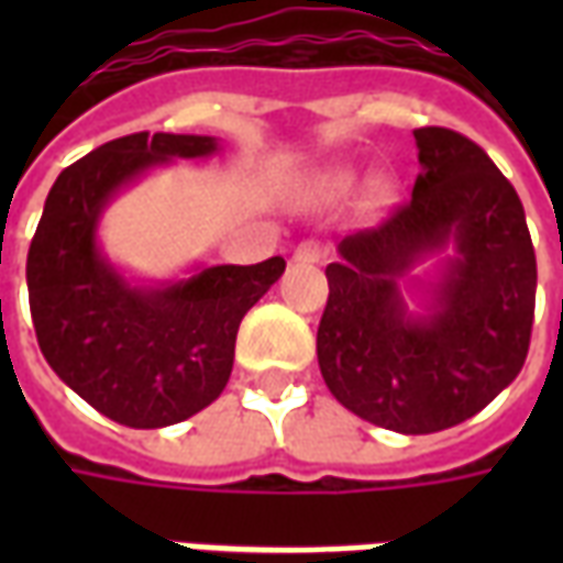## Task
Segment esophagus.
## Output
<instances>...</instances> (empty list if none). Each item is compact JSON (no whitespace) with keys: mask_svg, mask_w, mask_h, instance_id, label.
I'll use <instances>...</instances> for the list:
<instances>
[{"mask_svg":"<svg viewBox=\"0 0 563 563\" xmlns=\"http://www.w3.org/2000/svg\"><path fill=\"white\" fill-rule=\"evenodd\" d=\"M329 256V250L319 244V241H301V244L295 246V262H307V265H317L322 258Z\"/></svg>","mask_w":563,"mask_h":563,"instance_id":"esophagus-1","label":"esophagus"}]
</instances>
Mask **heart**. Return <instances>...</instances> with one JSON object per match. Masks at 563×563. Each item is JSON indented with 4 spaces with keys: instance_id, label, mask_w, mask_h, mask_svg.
<instances>
[{
    "instance_id": "heart-1",
    "label": "heart",
    "mask_w": 563,
    "mask_h": 563,
    "mask_svg": "<svg viewBox=\"0 0 563 563\" xmlns=\"http://www.w3.org/2000/svg\"><path fill=\"white\" fill-rule=\"evenodd\" d=\"M358 184V177H355L353 168H331V172H322L313 177V184H310V198L313 201H322V205H329V201H341L355 189ZM389 198V186L383 184V180H371L365 186V205L367 208H377Z\"/></svg>"
}]
</instances>
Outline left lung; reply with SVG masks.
<instances>
[{
  "mask_svg": "<svg viewBox=\"0 0 563 563\" xmlns=\"http://www.w3.org/2000/svg\"><path fill=\"white\" fill-rule=\"evenodd\" d=\"M413 198L377 229L346 234L325 268L319 371L365 422L434 434L464 422L519 377L531 346L537 256L516 189L461 132H413ZM452 243L429 284V313L406 310L400 280Z\"/></svg>",
  "mask_w": 563,
  "mask_h": 563,
  "instance_id": "left-lung-1",
  "label": "left lung"
}]
</instances>
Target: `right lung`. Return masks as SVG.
<instances>
[{
    "label": "right lung",
    "mask_w": 563,
    "mask_h": 563,
    "mask_svg": "<svg viewBox=\"0 0 563 563\" xmlns=\"http://www.w3.org/2000/svg\"><path fill=\"white\" fill-rule=\"evenodd\" d=\"M210 135L135 132L68 165L47 192L26 258L35 338L56 377L129 428L184 422L220 398L250 307L280 280V256L213 265L165 286H132L102 256L104 205L153 165L198 159Z\"/></svg>",
    "instance_id": "add662e5"
}]
</instances>
